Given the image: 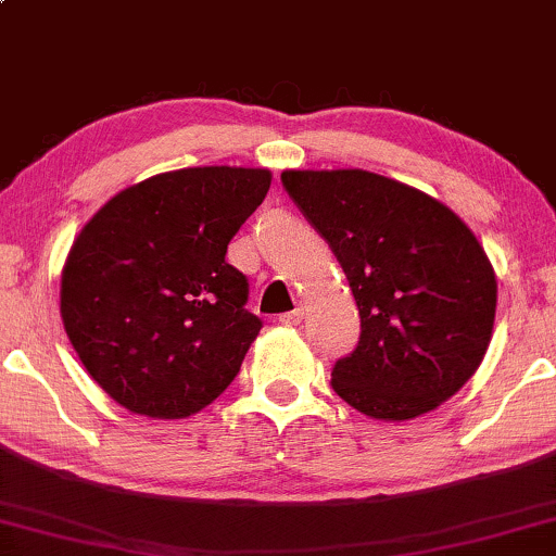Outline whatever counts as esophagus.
<instances>
[{"label": "esophagus", "mask_w": 556, "mask_h": 556, "mask_svg": "<svg viewBox=\"0 0 556 556\" xmlns=\"http://www.w3.org/2000/svg\"><path fill=\"white\" fill-rule=\"evenodd\" d=\"M303 316H305V305H298V308H293L291 313H283V316H280V324L298 326L303 320Z\"/></svg>", "instance_id": "34e87169"}]
</instances>
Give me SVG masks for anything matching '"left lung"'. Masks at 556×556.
<instances>
[{
	"mask_svg": "<svg viewBox=\"0 0 556 556\" xmlns=\"http://www.w3.org/2000/svg\"><path fill=\"white\" fill-rule=\"evenodd\" d=\"M283 188L328 240L361 316L331 386L378 421H408L477 374L494 331L484 248L437 198L368 170H286Z\"/></svg>",
	"mask_w": 556,
	"mask_h": 556,
	"instance_id": "8db88e82",
	"label": "left lung"
}]
</instances>
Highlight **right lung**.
<instances>
[{
	"label": "right lung",
	"mask_w": 556,
	"mask_h": 556,
	"mask_svg": "<svg viewBox=\"0 0 556 556\" xmlns=\"http://www.w3.org/2000/svg\"><path fill=\"white\" fill-rule=\"evenodd\" d=\"M265 167H182L110 198L62 268L60 313L87 374L127 412L188 418L238 376L261 318L225 261Z\"/></svg>",
	"instance_id": "right-lung-1"
}]
</instances>
